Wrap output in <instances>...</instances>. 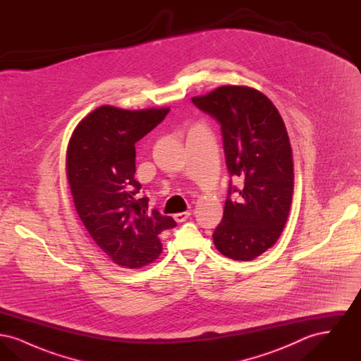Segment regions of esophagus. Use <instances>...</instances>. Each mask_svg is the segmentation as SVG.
Returning <instances> with one entry per match:
<instances>
[{
	"label": "esophagus",
	"mask_w": 361,
	"mask_h": 361,
	"mask_svg": "<svg viewBox=\"0 0 361 361\" xmlns=\"http://www.w3.org/2000/svg\"><path fill=\"white\" fill-rule=\"evenodd\" d=\"M189 215H190V212L189 211H185V212H178V214H174V221L176 222H178V224H181V222H185L187 219L189 218Z\"/></svg>",
	"instance_id": "1"
}]
</instances>
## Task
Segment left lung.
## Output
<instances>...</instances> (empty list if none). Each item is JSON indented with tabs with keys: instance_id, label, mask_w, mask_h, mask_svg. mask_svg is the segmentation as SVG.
Listing matches in <instances>:
<instances>
[{
	"instance_id": "obj_1",
	"label": "left lung",
	"mask_w": 361,
	"mask_h": 361,
	"mask_svg": "<svg viewBox=\"0 0 361 361\" xmlns=\"http://www.w3.org/2000/svg\"><path fill=\"white\" fill-rule=\"evenodd\" d=\"M200 111L219 121L230 176L224 219L212 238L216 249L237 261H250L272 247L287 222L293 192V162L288 134L272 102L249 86H219L192 97ZM240 199L231 201V192Z\"/></svg>"
}]
</instances>
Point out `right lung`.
<instances>
[{"instance_id": "1", "label": "right lung", "mask_w": 361, "mask_h": 361, "mask_svg": "<svg viewBox=\"0 0 361 361\" xmlns=\"http://www.w3.org/2000/svg\"><path fill=\"white\" fill-rule=\"evenodd\" d=\"M171 108L127 111L103 105L73 131L66 174L73 202L90 237L123 268L137 269L162 252L159 234L172 228V216L149 211L137 197L135 143L165 119Z\"/></svg>"}]
</instances>
